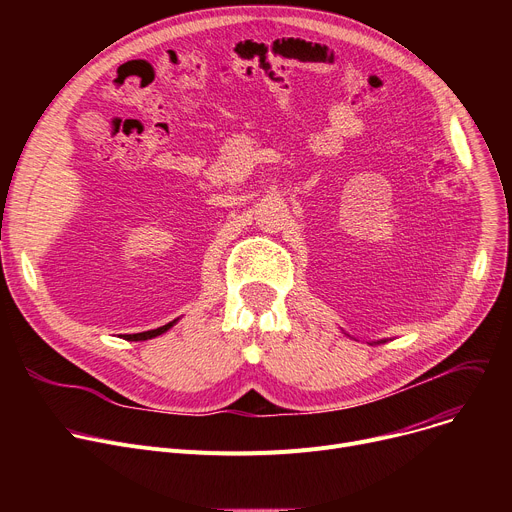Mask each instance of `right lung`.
I'll return each mask as SVG.
<instances>
[{
    "label": "right lung",
    "mask_w": 512,
    "mask_h": 512,
    "mask_svg": "<svg viewBox=\"0 0 512 512\" xmlns=\"http://www.w3.org/2000/svg\"><path fill=\"white\" fill-rule=\"evenodd\" d=\"M174 324H176V319L170 321V324H166V326L157 328V330H149V332H141V334H124V340H151V338H155V336H159V334L168 332Z\"/></svg>",
    "instance_id": "add662e5"
}]
</instances>
